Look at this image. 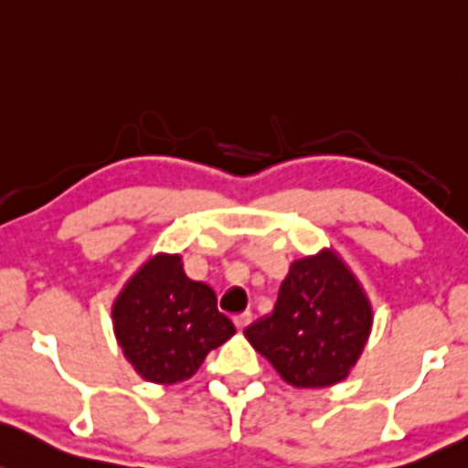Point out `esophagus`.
<instances>
[{"label": "esophagus", "instance_id": "1", "mask_svg": "<svg viewBox=\"0 0 468 468\" xmlns=\"http://www.w3.org/2000/svg\"><path fill=\"white\" fill-rule=\"evenodd\" d=\"M253 321V314L250 312H244V314H239V316H235L233 318V323H235V327L239 329V332H242L244 327H249V323Z\"/></svg>", "mask_w": 468, "mask_h": 468}]
</instances>
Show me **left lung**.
<instances>
[{"instance_id": "1", "label": "left lung", "mask_w": 468, "mask_h": 468, "mask_svg": "<svg viewBox=\"0 0 468 468\" xmlns=\"http://www.w3.org/2000/svg\"><path fill=\"white\" fill-rule=\"evenodd\" d=\"M372 329L366 292L334 250L296 260L269 316L244 336L280 377L296 388L343 381L361 356Z\"/></svg>"}]
</instances>
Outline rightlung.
<instances>
[{
    "instance_id": "1",
    "label": "right lung",
    "mask_w": 468,
    "mask_h": 468,
    "mask_svg": "<svg viewBox=\"0 0 468 468\" xmlns=\"http://www.w3.org/2000/svg\"><path fill=\"white\" fill-rule=\"evenodd\" d=\"M114 334L127 361L145 381H186L206 354L235 334L218 296L184 271L181 255L159 253L139 269L112 307Z\"/></svg>"
}]
</instances>
